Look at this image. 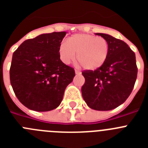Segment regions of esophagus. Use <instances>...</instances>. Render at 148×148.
Wrapping results in <instances>:
<instances>
[{
  "label": "esophagus",
  "instance_id": "1",
  "mask_svg": "<svg viewBox=\"0 0 148 148\" xmlns=\"http://www.w3.org/2000/svg\"><path fill=\"white\" fill-rule=\"evenodd\" d=\"M75 74H77V75H79V74H81V72L78 70H75Z\"/></svg>",
  "mask_w": 148,
  "mask_h": 148
}]
</instances>
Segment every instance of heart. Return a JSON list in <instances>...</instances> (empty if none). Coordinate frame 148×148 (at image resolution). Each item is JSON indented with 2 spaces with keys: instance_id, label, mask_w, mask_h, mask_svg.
Instances as JSON below:
<instances>
[{
  "instance_id": "1",
  "label": "heart",
  "mask_w": 148,
  "mask_h": 148,
  "mask_svg": "<svg viewBox=\"0 0 148 148\" xmlns=\"http://www.w3.org/2000/svg\"><path fill=\"white\" fill-rule=\"evenodd\" d=\"M110 45L101 37L90 34H75L62 42L58 48L59 57L68 64L75 58L84 69L95 70L102 66L109 56Z\"/></svg>"
}]
</instances>
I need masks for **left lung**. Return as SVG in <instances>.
<instances>
[{
  "label": "left lung",
  "mask_w": 148,
  "mask_h": 148,
  "mask_svg": "<svg viewBox=\"0 0 148 148\" xmlns=\"http://www.w3.org/2000/svg\"><path fill=\"white\" fill-rule=\"evenodd\" d=\"M95 35L108 40L109 56L100 68L82 72L85 78L82 96L90 108L110 110L123 104L131 93L138 73L136 56L123 40L108 34Z\"/></svg>",
  "instance_id": "1"
}]
</instances>
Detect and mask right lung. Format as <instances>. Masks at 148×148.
Instances as JSON below:
<instances>
[{"instance_id":"add662e5","label":"right lung","mask_w":148,"mask_h":148,"mask_svg":"<svg viewBox=\"0 0 148 148\" xmlns=\"http://www.w3.org/2000/svg\"><path fill=\"white\" fill-rule=\"evenodd\" d=\"M66 32L40 35L23 41L12 55L10 70L13 91L21 104L38 112L58 108L75 75L61 61L58 48Z\"/></svg>"}]
</instances>
